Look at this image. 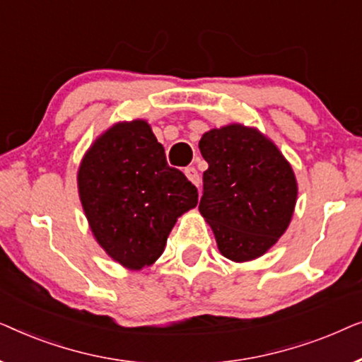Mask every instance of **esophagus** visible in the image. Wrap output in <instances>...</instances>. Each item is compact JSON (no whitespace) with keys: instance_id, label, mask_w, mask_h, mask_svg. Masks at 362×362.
Returning <instances> with one entry per match:
<instances>
[{"instance_id":"1","label":"esophagus","mask_w":362,"mask_h":362,"mask_svg":"<svg viewBox=\"0 0 362 362\" xmlns=\"http://www.w3.org/2000/svg\"><path fill=\"white\" fill-rule=\"evenodd\" d=\"M185 173H186L187 180H189V181L192 182V185L199 186V182H201V180H199V173H197V170H196L194 166H189V168H186Z\"/></svg>"}]
</instances>
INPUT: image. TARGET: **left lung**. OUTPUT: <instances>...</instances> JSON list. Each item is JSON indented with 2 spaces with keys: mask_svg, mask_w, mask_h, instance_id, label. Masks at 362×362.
Returning <instances> with one entry per match:
<instances>
[{
  "mask_svg": "<svg viewBox=\"0 0 362 362\" xmlns=\"http://www.w3.org/2000/svg\"><path fill=\"white\" fill-rule=\"evenodd\" d=\"M201 214L221 254L234 262L264 255L290 224L296 202L291 166L274 143L242 125L202 135Z\"/></svg>",
  "mask_w": 362,
  "mask_h": 362,
  "instance_id": "1",
  "label": "left lung"
}]
</instances>
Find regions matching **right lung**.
I'll return each instance as SVG.
<instances>
[{
	"label": "right lung",
	"mask_w": 362,
	"mask_h": 362,
	"mask_svg": "<svg viewBox=\"0 0 362 362\" xmlns=\"http://www.w3.org/2000/svg\"><path fill=\"white\" fill-rule=\"evenodd\" d=\"M77 180L97 242L133 270L163 254L177 217L197 204V187L168 165L165 148L143 120L103 133L83 158Z\"/></svg>",
	"instance_id": "1"
}]
</instances>
